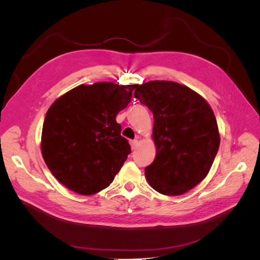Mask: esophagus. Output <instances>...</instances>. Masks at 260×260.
I'll use <instances>...</instances> for the list:
<instances>
[{"mask_svg":"<svg viewBox=\"0 0 260 260\" xmlns=\"http://www.w3.org/2000/svg\"><path fill=\"white\" fill-rule=\"evenodd\" d=\"M138 144H139L138 140H131V141H130V145H131V148H132V149H136L137 146H138Z\"/></svg>","mask_w":260,"mask_h":260,"instance_id":"34e87169","label":"esophagus"}]
</instances>
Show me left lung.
Masks as SVG:
<instances>
[{
	"mask_svg": "<svg viewBox=\"0 0 260 260\" xmlns=\"http://www.w3.org/2000/svg\"><path fill=\"white\" fill-rule=\"evenodd\" d=\"M135 98L154 116V161L145 177L164 195H181L205 178L217 155L220 137L214 112L200 94L172 81L136 86Z\"/></svg>",
	"mask_w": 260,
	"mask_h": 260,
	"instance_id": "8db88e82",
	"label": "left lung"
}]
</instances>
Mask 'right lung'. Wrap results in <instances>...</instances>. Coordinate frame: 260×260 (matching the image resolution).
<instances>
[{"instance_id": "1", "label": "right lung", "mask_w": 260, "mask_h": 260, "mask_svg": "<svg viewBox=\"0 0 260 260\" xmlns=\"http://www.w3.org/2000/svg\"><path fill=\"white\" fill-rule=\"evenodd\" d=\"M137 84L100 82L65 93L46 113L41 151L53 176L69 190L92 195L106 188L131 153L116 116Z\"/></svg>"}]
</instances>
